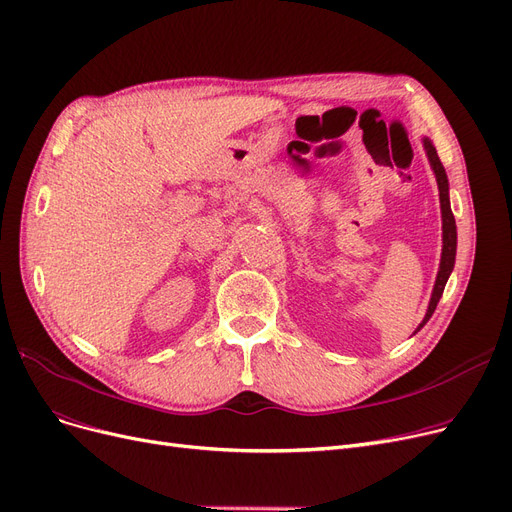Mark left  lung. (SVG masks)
<instances>
[{
  "instance_id": "obj_1",
  "label": "left lung",
  "mask_w": 512,
  "mask_h": 512,
  "mask_svg": "<svg viewBox=\"0 0 512 512\" xmlns=\"http://www.w3.org/2000/svg\"><path fill=\"white\" fill-rule=\"evenodd\" d=\"M427 150V157L431 163V169L437 177V188H439V203H441V230H443V249H441V261H439V272H437V280L433 286V295L429 301V309L425 318H422L420 326L416 328V332L429 322V318L433 316V311L443 295V288H446V282L454 270V261H456V221H454V213L450 209V184H448V175L446 169H443L439 157H437V150L433 146V142L429 138L422 140Z\"/></svg>"
}]
</instances>
